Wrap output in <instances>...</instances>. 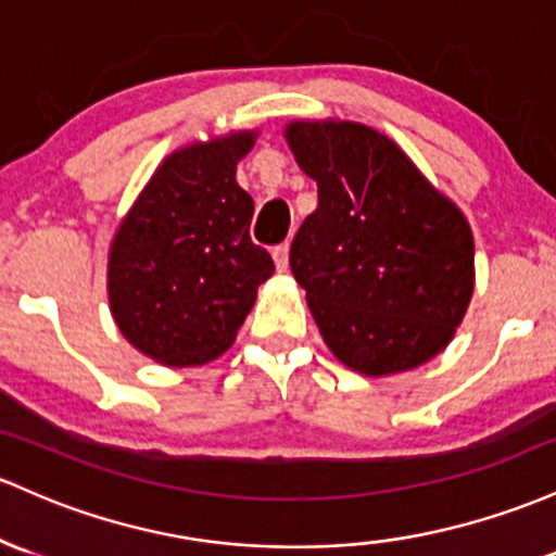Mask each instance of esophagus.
<instances>
[{"label":"esophagus","instance_id":"34e87169","mask_svg":"<svg viewBox=\"0 0 556 556\" xmlns=\"http://www.w3.org/2000/svg\"><path fill=\"white\" fill-rule=\"evenodd\" d=\"M273 262H276L278 273L289 270V244H280L273 249Z\"/></svg>","mask_w":556,"mask_h":556}]
</instances>
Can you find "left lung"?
Listing matches in <instances>:
<instances>
[{"mask_svg": "<svg viewBox=\"0 0 556 556\" xmlns=\"http://www.w3.org/2000/svg\"><path fill=\"white\" fill-rule=\"evenodd\" d=\"M283 136L317 184L289 265L333 357L383 378L444 352L476 289L463 210L376 128L291 121Z\"/></svg>", "mask_w": 556, "mask_h": 556, "instance_id": "left-lung-1", "label": "left lung"}]
</instances>
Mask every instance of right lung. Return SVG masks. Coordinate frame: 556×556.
<instances>
[{"mask_svg":"<svg viewBox=\"0 0 556 556\" xmlns=\"http://www.w3.org/2000/svg\"><path fill=\"white\" fill-rule=\"evenodd\" d=\"M254 141L257 130H233L173 152L115 230L110 312L149 359L191 367L220 357L276 270L249 239L254 202L236 184Z\"/></svg>","mask_w":556,"mask_h":556,"instance_id":"obj_1","label":"right lung"}]
</instances>
